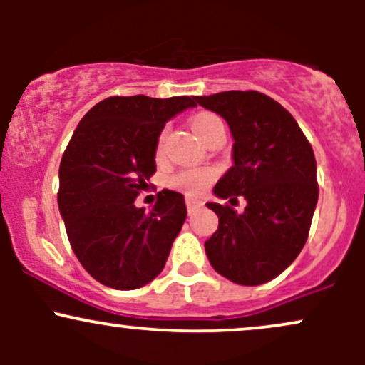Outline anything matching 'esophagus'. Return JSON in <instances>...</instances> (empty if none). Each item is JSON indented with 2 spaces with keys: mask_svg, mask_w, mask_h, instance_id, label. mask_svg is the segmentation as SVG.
<instances>
[{
  "mask_svg": "<svg viewBox=\"0 0 365 365\" xmlns=\"http://www.w3.org/2000/svg\"><path fill=\"white\" fill-rule=\"evenodd\" d=\"M187 209H188V215H192V212L195 211L197 207L200 206V200H197V199H192V197H187Z\"/></svg>",
  "mask_w": 365,
  "mask_h": 365,
  "instance_id": "obj_1",
  "label": "esophagus"
}]
</instances>
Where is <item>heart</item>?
<instances>
[{
  "label": "heart",
  "mask_w": 365,
  "mask_h": 365,
  "mask_svg": "<svg viewBox=\"0 0 365 365\" xmlns=\"http://www.w3.org/2000/svg\"><path fill=\"white\" fill-rule=\"evenodd\" d=\"M190 127L200 139L206 142L217 128H223V121H221L220 116L215 115V113L199 111L190 118ZM165 139L166 132L163 130L156 140V149H154V156H156V159L163 156ZM215 177L216 171L212 168H187L178 171V173H175L173 177L170 178V187L185 192L188 195H197L202 190H206V187L215 180Z\"/></svg>",
  "instance_id": "obj_1"
}]
</instances>
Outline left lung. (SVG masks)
<instances>
[{"label":"left lung","mask_w":365,"mask_h":365,"mask_svg":"<svg viewBox=\"0 0 365 365\" xmlns=\"http://www.w3.org/2000/svg\"><path fill=\"white\" fill-rule=\"evenodd\" d=\"M195 101L223 116L235 139L233 166L215 194L247 200L242 215L228 204H206L220 217L206 242L209 262L233 283L271 282L309 237L319 195L312 145L290 113L262 92L226 91Z\"/></svg>","instance_id":"1"}]
</instances>
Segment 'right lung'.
<instances>
[{
  "instance_id": "add662e5",
  "label": "right lung",
  "mask_w": 365,
  "mask_h": 365,
  "mask_svg": "<svg viewBox=\"0 0 365 365\" xmlns=\"http://www.w3.org/2000/svg\"><path fill=\"white\" fill-rule=\"evenodd\" d=\"M195 98L111 96L87 111L60 163L58 206L83 269L116 290H135L165 267L187 217L183 195L158 192L150 211L135 199L156 173L165 123Z\"/></svg>"
}]
</instances>
